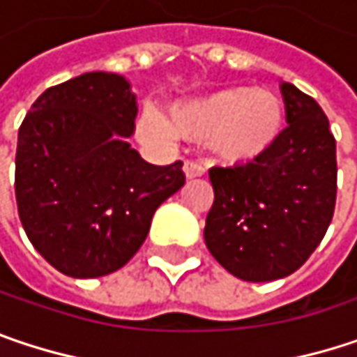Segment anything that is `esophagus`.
I'll list each match as a JSON object with an SVG mask.
<instances>
[{"label":"esophagus","instance_id":"34e87169","mask_svg":"<svg viewBox=\"0 0 357 357\" xmlns=\"http://www.w3.org/2000/svg\"><path fill=\"white\" fill-rule=\"evenodd\" d=\"M183 174H185L188 179L200 178V176H204V165L198 163V161H185L183 163Z\"/></svg>","mask_w":357,"mask_h":357}]
</instances>
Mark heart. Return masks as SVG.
Instances as JSON below:
<instances>
[{
    "label": "heart",
    "mask_w": 357,
    "mask_h": 357,
    "mask_svg": "<svg viewBox=\"0 0 357 357\" xmlns=\"http://www.w3.org/2000/svg\"><path fill=\"white\" fill-rule=\"evenodd\" d=\"M284 124L286 108L274 91L233 87L178 102L169 108L167 120L145 110L139 118V132L159 145L174 143L176 135L206 139L218 161L249 163L275 145Z\"/></svg>",
    "instance_id": "1"
}]
</instances>
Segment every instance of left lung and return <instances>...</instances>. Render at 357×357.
<instances>
[{
  "label": "left lung",
  "instance_id": "left-lung-1",
  "mask_svg": "<svg viewBox=\"0 0 357 357\" xmlns=\"http://www.w3.org/2000/svg\"><path fill=\"white\" fill-rule=\"evenodd\" d=\"M286 128L259 159L212 167L214 204L204 241L214 259L245 282L296 272L321 243L335 211V139L321 106L280 83Z\"/></svg>",
  "mask_w": 357,
  "mask_h": 357
}]
</instances>
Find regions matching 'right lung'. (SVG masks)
I'll return each mask as SVG.
<instances>
[{
    "label": "right lung",
    "mask_w": 357,
    "mask_h": 357,
    "mask_svg": "<svg viewBox=\"0 0 357 357\" xmlns=\"http://www.w3.org/2000/svg\"><path fill=\"white\" fill-rule=\"evenodd\" d=\"M137 110L128 79L93 71L49 87L20 126L17 214L61 274L120 270L146 239L155 211L185 181L181 161L151 165L130 146Z\"/></svg>",
    "instance_id": "add662e5"
}]
</instances>
